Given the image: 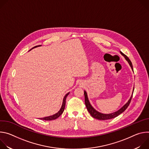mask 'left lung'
Wrapping results in <instances>:
<instances>
[{
    "label": "left lung",
    "mask_w": 149,
    "mask_h": 149,
    "mask_svg": "<svg viewBox=\"0 0 149 149\" xmlns=\"http://www.w3.org/2000/svg\"><path fill=\"white\" fill-rule=\"evenodd\" d=\"M120 54L125 58V59L127 61V62H129L130 66L131 67L132 70L133 71V65H132V63L131 62V61L129 59V58L127 57L125 54H124L121 51H120ZM134 88H133V93L132 95L131 96V97L130 98L129 100L127 102V103L125 104H124L123 107L118 110V111L114 112V113H112L110 114H102L101 113L98 111H97L96 110H95L93 107L92 105H91L88 98V96H87V92L86 91H84V97H85V104H86V107L88 111V112L90 113V114H91V116L96 119L98 120H109V119H111L113 118H115L116 117H117L118 116H119L120 114H121L122 113H123L126 109L127 108L129 107V105L131 102L132 97H133V91H134Z\"/></svg>",
    "instance_id": "left-lung-1"
}]
</instances>
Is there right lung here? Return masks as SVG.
Listing matches in <instances>:
<instances>
[{"instance_id":"add662e5","label":"right lung","mask_w":149,"mask_h":149,"mask_svg":"<svg viewBox=\"0 0 149 149\" xmlns=\"http://www.w3.org/2000/svg\"><path fill=\"white\" fill-rule=\"evenodd\" d=\"M39 46H40V45L35 46V47H34L33 48H32V49L35 48H36V47H39ZM70 94V93H67V94L64 96V97H63V102H62V106H61V109L59 110V111L57 113H56V114H54V115H52V116H48V117H44V118H40V120H43L50 121V120H55L56 118H58V117H59V116L62 114V113L63 112V111H64L65 106V102H66V98L67 97V96L68 95V94Z\"/></svg>"}]
</instances>
